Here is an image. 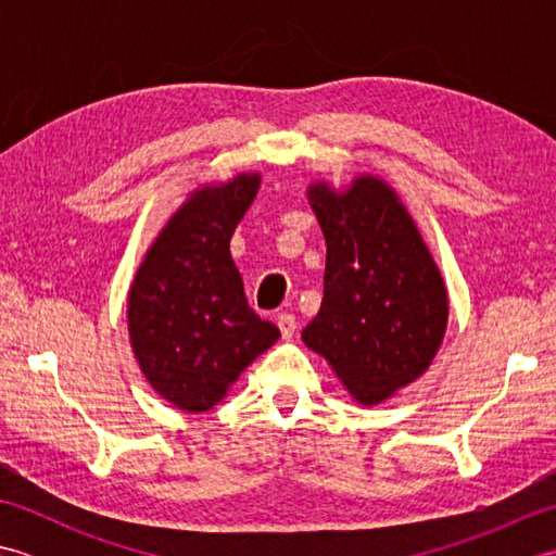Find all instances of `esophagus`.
<instances>
[{"instance_id":"34e87169","label":"esophagus","mask_w":556,"mask_h":556,"mask_svg":"<svg viewBox=\"0 0 556 556\" xmlns=\"http://www.w3.org/2000/svg\"><path fill=\"white\" fill-rule=\"evenodd\" d=\"M296 325H299L296 317H293L291 313H279L277 315V327H279V332L285 339L293 337V332H296Z\"/></svg>"}]
</instances>
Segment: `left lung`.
<instances>
[{
  "instance_id": "8db88e82",
  "label": "left lung",
  "mask_w": 556,
  "mask_h": 556,
  "mask_svg": "<svg viewBox=\"0 0 556 556\" xmlns=\"http://www.w3.org/2000/svg\"><path fill=\"white\" fill-rule=\"evenodd\" d=\"M327 241L320 313L305 346L327 358L358 404L372 406L410 384L442 344L444 279L399 195L375 176L346 193L311 186Z\"/></svg>"
}]
</instances>
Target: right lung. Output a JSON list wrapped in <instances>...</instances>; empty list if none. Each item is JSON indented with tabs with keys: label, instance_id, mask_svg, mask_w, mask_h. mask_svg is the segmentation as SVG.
<instances>
[{
	"label": "right lung",
	"instance_id": "1",
	"mask_svg": "<svg viewBox=\"0 0 556 556\" xmlns=\"http://www.w3.org/2000/svg\"><path fill=\"white\" fill-rule=\"evenodd\" d=\"M260 176L200 188L174 212L128 293V334L152 389L186 413L222 401L245 365L279 339L245 301L229 241Z\"/></svg>",
	"mask_w": 556,
	"mask_h": 556
}]
</instances>
